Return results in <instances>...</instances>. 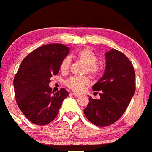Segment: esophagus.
<instances>
[{"mask_svg": "<svg viewBox=\"0 0 152 152\" xmlns=\"http://www.w3.org/2000/svg\"><path fill=\"white\" fill-rule=\"evenodd\" d=\"M73 95L75 96V97H79V96L81 95L80 94H79V93H76V92H73Z\"/></svg>", "mask_w": 152, "mask_h": 152, "instance_id": "esophagus-1", "label": "esophagus"}]
</instances>
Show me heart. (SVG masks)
Listing matches in <instances>:
<instances>
[{
    "instance_id": "b5f03b06",
    "label": "heart",
    "mask_w": 152,
    "mask_h": 152,
    "mask_svg": "<svg viewBox=\"0 0 152 152\" xmlns=\"http://www.w3.org/2000/svg\"><path fill=\"white\" fill-rule=\"evenodd\" d=\"M75 57L78 60L86 64V68L85 69V73H88L93 76H96L98 75L100 72V68L97 65V56L91 49L85 48L78 51L75 55ZM69 58H65L63 59L60 65V69L62 73H67L69 67ZM91 81L88 76H73L66 79L65 82L66 86L71 89L72 91L76 92L83 91L88 86H89Z\"/></svg>"
}]
</instances>
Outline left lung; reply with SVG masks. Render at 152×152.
<instances>
[{
	"mask_svg": "<svg viewBox=\"0 0 152 152\" xmlns=\"http://www.w3.org/2000/svg\"><path fill=\"white\" fill-rule=\"evenodd\" d=\"M104 74L92 87L100 99L89 97L86 118L99 127L113 124L122 116L136 91L135 70L127 56L116 49L106 53Z\"/></svg>",
	"mask_w": 152,
	"mask_h": 152,
	"instance_id": "obj_1",
	"label": "left lung"
}]
</instances>
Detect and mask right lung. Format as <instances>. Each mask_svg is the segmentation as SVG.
I'll return each instance as SVG.
<instances>
[{"instance_id":"right-lung-1","label":"right lung","mask_w":152,"mask_h":152,"mask_svg":"<svg viewBox=\"0 0 152 152\" xmlns=\"http://www.w3.org/2000/svg\"><path fill=\"white\" fill-rule=\"evenodd\" d=\"M69 49L61 43L44 45L31 52L21 63L14 77L17 105L25 117L37 125H46L56 118L63 100L69 95L61 88L52 94L50 78L59 73Z\"/></svg>"}]
</instances>
